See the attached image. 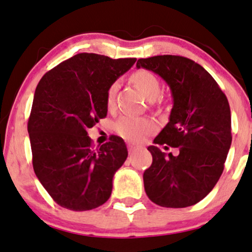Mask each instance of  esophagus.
Wrapping results in <instances>:
<instances>
[{
    "instance_id": "esophagus-1",
    "label": "esophagus",
    "mask_w": 252,
    "mask_h": 252,
    "mask_svg": "<svg viewBox=\"0 0 252 252\" xmlns=\"http://www.w3.org/2000/svg\"><path fill=\"white\" fill-rule=\"evenodd\" d=\"M128 149H129V154H133V152H136L137 150H139V146H137V145H135V144H128Z\"/></svg>"
}]
</instances>
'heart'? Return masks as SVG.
<instances>
[{
	"label": "heart",
	"mask_w": 252,
	"mask_h": 252,
	"mask_svg": "<svg viewBox=\"0 0 252 252\" xmlns=\"http://www.w3.org/2000/svg\"><path fill=\"white\" fill-rule=\"evenodd\" d=\"M131 81L138 88V91L144 95L149 101H154L160 93V84L156 75L148 71L141 69L131 75ZM116 91V84H113L108 88L106 102L108 107L113 106L114 94ZM115 131L122 138L129 142H142L145 137L151 135L157 129V124L151 119L136 116H122L115 123Z\"/></svg>",
	"instance_id": "heart-1"
}]
</instances>
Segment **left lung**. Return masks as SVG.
<instances>
[{
    "instance_id": "obj_1",
    "label": "left lung",
    "mask_w": 252,
    "mask_h": 252,
    "mask_svg": "<svg viewBox=\"0 0 252 252\" xmlns=\"http://www.w3.org/2000/svg\"><path fill=\"white\" fill-rule=\"evenodd\" d=\"M137 68L152 71L170 86V121L148 150L152 164L143 174L146 195L167 208L193 206L218 183L231 145L228 98L214 78L193 60L180 56L138 59ZM180 148L167 156L158 145Z\"/></svg>"
}]
</instances>
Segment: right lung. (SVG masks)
Returning a JSON list of instances; mask_svg holds the SVG:
<instances>
[{
  "label": "right lung",
  "instance_id": "add662e5",
  "mask_svg": "<svg viewBox=\"0 0 252 252\" xmlns=\"http://www.w3.org/2000/svg\"><path fill=\"white\" fill-rule=\"evenodd\" d=\"M136 58L79 53L44 74L28 122L34 173L55 201L75 212L103 205L128 150L121 137L93 149L87 129L107 116V91Z\"/></svg>",
  "mask_w": 252,
  "mask_h": 252
}]
</instances>
